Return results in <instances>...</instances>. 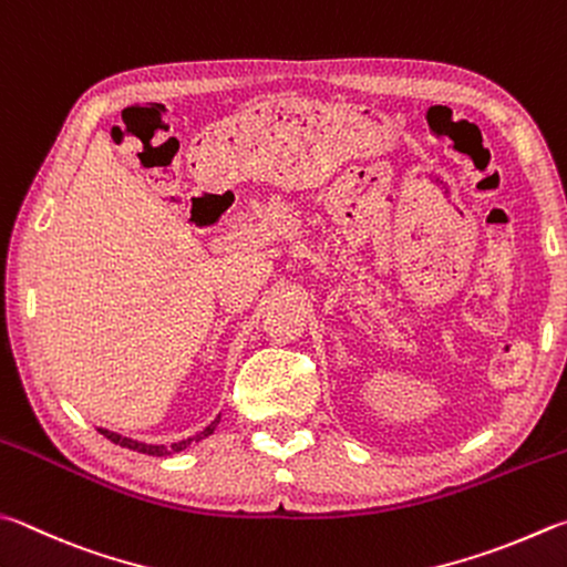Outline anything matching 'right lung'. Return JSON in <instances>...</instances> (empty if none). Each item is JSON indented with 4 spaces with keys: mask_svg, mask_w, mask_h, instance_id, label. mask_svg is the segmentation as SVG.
I'll use <instances>...</instances> for the list:
<instances>
[{
    "mask_svg": "<svg viewBox=\"0 0 567 567\" xmlns=\"http://www.w3.org/2000/svg\"><path fill=\"white\" fill-rule=\"evenodd\" d=\"M218 421H220V416L215 419L208 429L200 431V434H195V436H190V439H183V441H178V444H171V446H163V444H158V446H156V444H143V441L121 436V434H116V431H109V429H101V426H99V434H104L109 441H113V444H118V446H123V449L138 451V454H148V456H173V454H178V451L188 449L190 444H198V441L208 439V436L213 434V431H215V426H218Z\"/></svg>",
    "mask_w": 567,
    "mask_h": 567,
    "instance_id": "1",
    "label": "right lung"
}]
</instances>
